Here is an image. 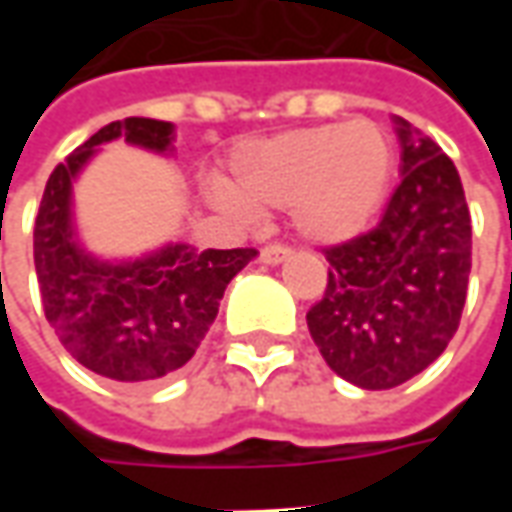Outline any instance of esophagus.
Segmentation results:
<instances>
[{
	"mask_svg": "<svg viewBox=\"0 0 512 512\" xmlns=\"http://www.w3.org/2000/svg\"><path fill=\"white\" fill-rule=\"evenodd\" d=\"M288 255H290V249L285 244H271L260 249V260L268 263V266H277V263H282Z\"/></svg>",
	"mask_w": 512,
	"mask_h": 512,
	"instance_id": "34e87169",
	"label": "esophagus"
}]
</instances>
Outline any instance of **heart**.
I'll use <instances>...</instances> for the list:
<instances>
[{"instance_id":"heart-1","label":"heart","mask_w":512,"mask_h":512,"mask_svg":"<svg viewBox=\"0 0 512 512\" xmlns=\"http://www.w3.org/2000/svg\"><path fill=\"white\" fill-rule=\"evenodd\" d=\"M395 147L373 120L323 123L238 145L216 197L238 213L290 208L293 227L318 244H343L381 211Z\"/></svg>"}]
</instances>
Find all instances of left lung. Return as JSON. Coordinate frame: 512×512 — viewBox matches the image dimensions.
I'll use <instances>...</instances> for the list:
<instances>
[{"instance_id": "left-lung-1", "label": "left lung", "mask_w": 512, "mask_h": 512, "mask_svg": "<svg viewBox=\"0 0 512 512\" xmlns=\"http://www.w3.org/2000/svg\"><path fill=\"white\" fill-rule=\"evenodd\" d=\"M397 126L403 180L373 230L321 249L329 279L307 312L326 365L362 389L406 384L444 354L472 271L458 169L430 136L400 117Z\"/></svg>"}]
</instances>
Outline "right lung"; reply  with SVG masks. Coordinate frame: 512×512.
<instances>
[{
  "label": "right lung",
  "instance_id": "add662e5",
  "mask_svg": "<svg viewBox=\"0 0 512 512\" xmlns=\"http://www.w3.org/2000/svg\"><path fill=\"white\" fill-rule=\"evenodd\" d=\"M117 136L161 153L172 126L150 117L117 120L54 167L35 216V274L46 321L65 351L98 376L145 384L172 376L194 356L227 282L257 249L194 252L175 244L123 266L84 255L71 230V180L95 147Z\"/></svg>",
  "mask_w": 512,
  "mask_h": 512
}]
</instances>
